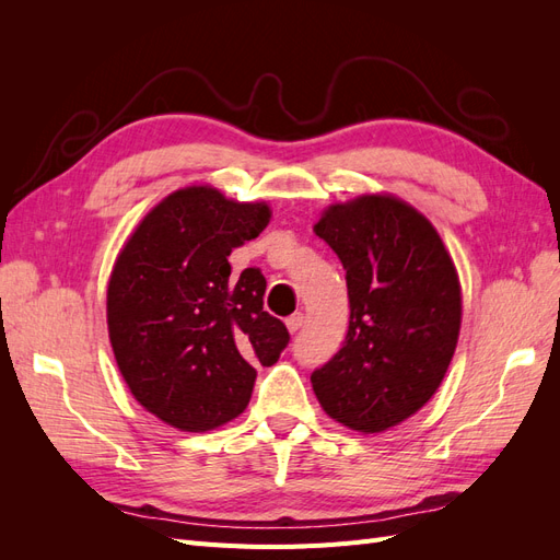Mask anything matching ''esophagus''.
Here are the masks:
<instances>
[{
  "label": "esophagus",
  "mask_w": 560,
  "mask_h": 560,
  "mask_svg": "<svg viewBox=\"0 0 560 560\" xmlns=\"http://www.w3.org/2000/svg\"><path fill=\"white\" fill-rule=\"evenodd\" d=\"M303 322H306V317H303V313H294L292 317H287V329H290L292 334H296V331L303 327Z\"/></svg>",
  "instance_id": "34e87169"
}]
</instances>
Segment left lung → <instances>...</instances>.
<instances>
[{
	"mask_svg": "<svg viewBox=\"0 0 560 560\" xmlns=\"http://www.w3.org/2000/svg\"><path fill=\"white\" fill-rule=\"evenodd\" d=\"M315 233L346 268L343 348L311 374L334 420L364 434L399 425L442 385L460 334L463 296L436 229L395 196L322 212Z\"/></svg>",
	"mask_w": 560,
	"mask_h": 560,
	"instance_id": "8db88e82",
	"label": "left lung"
}]
</instances>
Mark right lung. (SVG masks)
Instances as JSON below:
<instances>
[{"instance_id":"right-lung-1","label":"right lung","mask_w":560,"mask_h":560,"mask_svg":"<svg viewBox=\"0 0 560 560\" xmlns=\"http://www.w3.org/2000/svg\"><path fill=\"white\" fill-rule=\"evenodd\" d=\"M270 222L266 202L186 186L151 210L116 257L107 287L114 358L132 397L182 432H208L249 404L257 364L290 343L264 311L266 278H231L229 254Z\"/></svg>"}]
</instances>
